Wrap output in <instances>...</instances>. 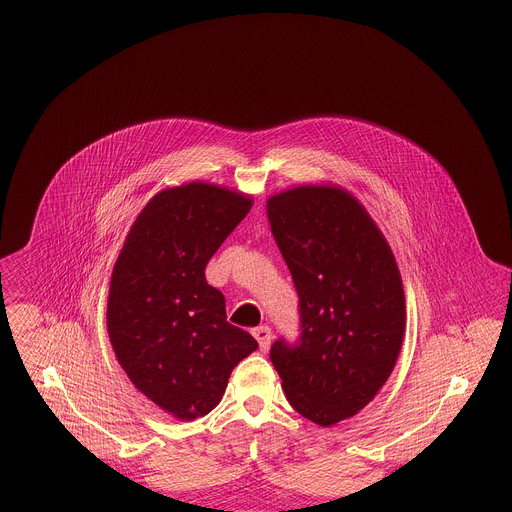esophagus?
<instances>
[{
    "label": "esophagus",
    "mask_w": 512,
    "mask_h": 512,
    "mask_svg": "<svg viewBox=\"0 0 512 512\" xmlns=\"http://www.w3.org/2000/svg\"><path fill=\"white\" fill-rule=\"evenodd\" d=\"M252 335L256 337V341H258V345H260V349H262V351H268V349H270L272 329H270L268 325H260V327H256V329L252 331Z\"/></svg>",
    "instance_id": "esophagus-1"
}]
</instances>
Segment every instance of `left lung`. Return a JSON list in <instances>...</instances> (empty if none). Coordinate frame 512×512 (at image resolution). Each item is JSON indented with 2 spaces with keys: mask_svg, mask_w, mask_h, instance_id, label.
Masks as SVG:
<instances>
[{
  "mask_svg": "<svg viewBox=\"0 0 512 512\" xmlns=\"http://www.w3.org/2000/svg\"><path fill=\"white\" fill-rule=\"evenodd\" d=\"M268 220L299 295V339L270 359L295 412L317 426L355 416L396 365L406 299L394 254L341 187L303 185L268 199Z\"/></svg>",
  "mask_w": 512,
  "mask_h": 512,
  "instance_id": "8db88e82",
  "label": "left lung"
}]
</instances>
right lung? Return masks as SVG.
<instances>
[{
    "label": "right lung",
    "mask_w": 512,
    "mask_h": 512,
    "mask_svg": "<svg viewBox=\"0 0 512 512\" xmlns=\"http://www.w3.org/2000/svg\"><path fill=\"white\" fill-rule=\"evenodd\" d=\"M250 207L246 195L211 183L165 189L132 224L114 264L106 323L116 359L177 420L209 414L232 368L258 349L250 333L226 321L224 295L205 278Z\"/></svg>",
    "instance_id": "1"
}]
</instances>
